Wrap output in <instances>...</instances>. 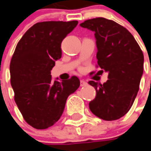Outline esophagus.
Masks as SVG:
<instances>
[{"mask_svg":"<svg viewBox=\"0 0 151 151\" xmlns=\"http://www.w3.org/2000/svg\"><path fill=\"white\" fill-rule=\"evenodd\" d=\"M88 83L84 80H81L80 81V85L81 86H85V85H87Z\"/></svg>","mask_w":151,"mask_h":151,"instance_id":"esophagus-1","label":"esophagus"}]
</instances>
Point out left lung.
Returning <instances> with one entry per match:
<instances>
[{
    "mask_svg": "<svg viewBox=\"0 0 151 151\" xmlns=\"http://www.w3.org/2000/svg\"><path fill=\"white\" fill-rule=\"evenodd\" d=\"M80 25L95 32L96 67L108 72L107 81L103 85L88 81L96 91L90 101V110L105 121L119 119L129 112L138 93L143 72V52L131 33L113 20L98 17Z\"/></svg>",
    "mask_w": 151,
    "mask_h": 151,
    "instance_id": "left-lung-1",
    "label": "left lung"
}]
</instances>
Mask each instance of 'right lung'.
Instances as JSON below:
<instances>
[{
  "label": "right lung",
  "mask_w": 151,
  "mask_h": 151,
  "mask_svg": "<svg viewBox=\"0 0 151 151\" xmlns=\"http://www.w3.org/2000/svg\"><path fill=\"white\" fill-rule=\"evenodd\" d=\"M78 22L47 21L32 26L18 42L10 63L14 99L27 124L45 129L58 122L67 97L80 81L73 76L52 81L51 70L61 58V43Z\"/></svg>",
  "instance_id": "1"
}]
</instances>
